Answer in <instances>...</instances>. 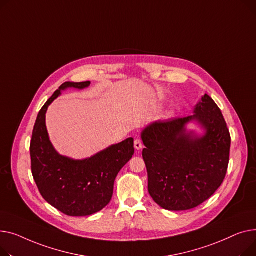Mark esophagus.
<instances>
[{
  "label": "esophagus",
  "mask_w": 256,
  "mask_h": 256,
  "mask_svg": "<svg viewBox=\"0 0 256 256\" xmlns=\"http://www.w3.org/2000/svg\"><path fill=\"white\" fill-rule=\"evenodd\" d=\"M134 148H135V150H138V151H140V150H142L144 148L140 140H136L134 142Z\"/></svg>",
  "instance_id": "obj_1"
}]
</instances>
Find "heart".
I'll use <instances>...</instances> for the list:
<instances>
[{
    "mask_svg": "<svg viewBox=\"0 0 256 256\" xmlns=\"http://www.w3.org/2000/svg\"><path fill=\"white\" fill-rule=\"evenodd\" d=\"M170 114H172V112H170Z\"/></svg>",
    "mask_w": 256,
    "mask_h": 256,
    "instance_id": "heart-1",
    "label": "heart"
}]
</instances>
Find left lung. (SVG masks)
Listing matches in <instances>:
<instances>
[{
  "label": "left lung",
  "mask_w": 256,
  "mask_h": 256,
  "mask_svg": "<svg viewBox=\"0 0 256 256\" xmlns=\"http://www.w3.org/2000/svg\"><path fill=\"white\" fill-rule=\"evenodd\" d=\"M194 122L198 134L186 126ZM148 190L168 211H186L208 200L228 172L230 134L217 104L204 94L193 114L154 122L142 131Z\"/></svg>",
  "instance_id": "1"
}]
</instances>
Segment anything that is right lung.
Listing matches in <instances>:
<instances>
[{"label":"right lung","mask_w":256,"mask_h":256,"mask_svg":"<svg viewBox=\"0 0 256 256\" xmlns=\"http://www.w3.org/2000/svg\"><path fill=\"white\" fill-rule=\"evenodd\" d=\"M90 84L67 82L56 90L38 114L30 146L32 174L42 198L73 217L93 215L110 204L114 180L134 154L132 138L82 160L56 152L45 122L48 108L65 90H84Z\"/></svg>","instance_id":"1"}]
</instances>
